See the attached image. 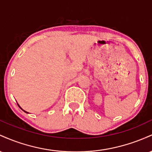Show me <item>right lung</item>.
Wrapping results in <instances>:
<instances>
[{"mask_svg": "<svg viewBox=\"0 0 152 152\" xmlns=\"http://www.w3.org/2000/svg\"><path fill=\"white\" fill-rule=\"evenodd\" d=\"M17 104H18V103H17ZM18 106H19V107H20V109H21L23 110V111H24V112H26V113H28V112H27V111H24V110H23V109H22V108H21V107H20V106H19V104H18Z\"/></svg>", "mask_w": 152, "mask_h": 152, "instance_id": "right-lung-1", "label": "right lung"}]
</instances>
